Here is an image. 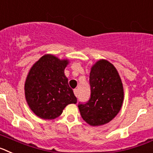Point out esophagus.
Returning <instances> with one entry per match:
<instances>
[{
    "label": "esophagus",
    "mask_w": 153,
    "mask_h": 153,
    "mask_svg": "<svg viewBox=\"0 0 153 153\" xmlns=\"http://www.w3.org/2000/svg\"><path fill=\"white\" fill-rule=\"evenodd\" d=\"M78 89H74V94L76 97H78Z\"/></svg>",
    "instance_id": "esophagus-1"
}]
</instances>
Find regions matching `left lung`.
<instances>
[{"instance_id": "8db88e82", "label": "left lung", "mask_w": 153, "mask_h": 153, "mask_svg": "<svg viewBox=\"0 0 153 153\" xmlns=\"http://www.w3.org/2000/svg\"><path fill=\"white\" fill-rule=\"evenodd\" d=\"M89 83L91 97L86 104L78 105L79 111L90 126H103L112 120L123 106V82L115 66L100 59L91 66Z\"/></svg>"}]
</instances>
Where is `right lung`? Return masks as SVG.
<instances>
[{
	"label": "right lung",
	"instance_id": "right-lung-1",
	"mask_svg": "<svg viewBox=\"0 0 153 153\" xmlns=\"http://www.w3.org/2000/svg\"><path fill=\"white\" fill-rule=\"evenodd\" d=\"M68 59L45 54L30 68L25 83V95L29 108L38 117L54 119L62 115L77 99L65 75Z\"/></svg>",
	"mask_w": 153,
	"mask_h": 153
}]
</instances>
